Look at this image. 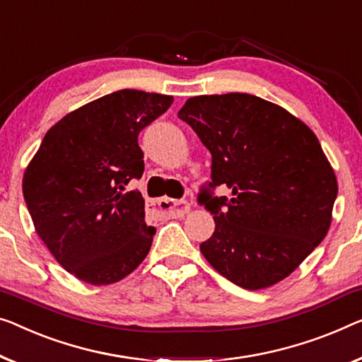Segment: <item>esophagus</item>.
<instances>
[{
	"instance_id": "34e87169",
	"label": "esophagus",
	"mask_w": 362,
	"mask_h": 362,
	"mask_svg": "<svg viewBox=\"0 0 362 362\" xmlns=\"http://www.w3.org/2000/svg\"><path fill=\"white\" fill-rule=\"evenodd\" d=\"M159 209L165 214L172 216V218H182L188 211H190V204L183 199H170V198H163L158 202Z\"/></svg>"
}]
</instances>
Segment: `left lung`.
Returning <instances> with one entry per match:
<instances>
[{"label":"left lung","mask_w":362,"mask_h":362,"mask_svg":"<svg viewBox=\"0 0 362 362\" xmlns=\"http://www.w3.org/2000/svg\"><path fill=\"white\" fill-rule=\"evenodd\" d=\"M211 153L202 190L214 233L199 250L216 272L257 291L289 276L332 224L338 182L315 133L283 107L252 94L190 97L179 112Z\"/></svg>","instance_id":"left-lung-1"}]
</instances>
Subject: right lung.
I'll use <instances>...</instances> for the list:
<instances>
[{
  "instance_id": "1",
  "label": "right lung",
  "mask_w": 362,
  "mask_h": 362,
  "mask_svg": "<svg viewBox=\"0 0 362 362\" xmlns=\"http://www.w3.org/2000/svg\"><path fill=\"white\" fill-rule=\"evenodd\" d=\"M174 97L122 89L69 112L48 129L27 165L23 193L35 233L57 262L84 283H117L153 244L144 199L125 192L143 175L138 134Z\"/></svg>"
}]
</instances>
